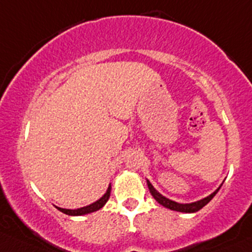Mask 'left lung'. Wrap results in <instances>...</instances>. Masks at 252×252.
Masks as SVG:
<instances>
[{
    "mask_svg": "<svg viewBox=\"0 0 252 252\" xmlns=\"http://www.w3.org/2000/svg\"><path fill=\"white\" fill-rule=\"evenodd\" d=\"M147 186H148V189H150L151 194L153 195V198H155L156 200H157L158 203L160 204V205H163L164 208H168L170 209V210H175V211H180V213H195V211H199L200 209L203 208V206H205L206 204L210 202L211 199H213L214 197H215V194L217 192H219L220 187L217 189L215 192L211 193L210 195H208L206 198H204V199H200L198 200V202H194V203H189V204H180V203H176L174 202V200H170L168 199V198H165L164 195H161L159 192H158L157 189H155V187L151 185V182L147 180ZM222 186V185H221Z\"/></svg>",
    "mask_w": 252,
    "mask_h": 252,
    "instance_id": "left-lung-1",
    "label": "left lung"
}]
</instances>
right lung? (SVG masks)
Instances as JSON below:
<instances>
[{"label": "right lung", "mask_w": 252, "mask_h": 252, "mask_svg": "<svg viewBox=\"0 0 252 252\" xmlns=\"http://www.w3.org/2000/svg\"><path fill=\"white\" fill-rule=\"evenodd\" d=\"M110 193H111V185L108 186L107 190H106V193L104 195H102L101 198H100L99 200H96L95 203L91 204V205H87V206H83V208H79V209H75V210H71V209H63V208H58V206H55V208L58 209L59 211H62V213L66 214V215H70V216H81V215H86V214H91V213H94V211L99 210V209H101L102 206L105 205L106 202L108 200V198H110Z\"/></svg>", "instance_id": "add662e5"}]
</instances>
